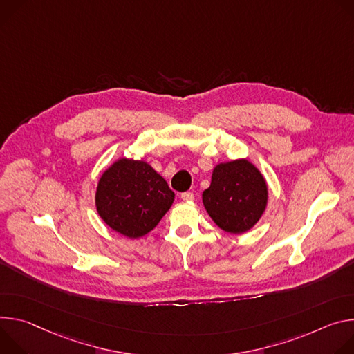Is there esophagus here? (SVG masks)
<instances>
[{
	"mask_svg": "<svg viewBox=\"0 0 354 354\" xmlns=\"http://www.w3.org/2000/svg\"><path fill=\"white\" fill-rule=\"evenodd\" d=\"M181 200L183 201H194V194L192 192H183L181 194Z\"/></svg>",
	"mask_w": 354,
	"mask_h": 354,
	"instance_id": "obj_1",
	"label": "esophagus"
}]
</instances>
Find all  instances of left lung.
I'll use <instances>...</instances> for the list:
<instances>
[{
    "instance_id": "left-lung-1",
    "label": "left lung",
    "mask_w": 354,
    "mask_h": 354,
    "mask_svg": "<svg viewBox=\"0 0 354 354\" xmlns=\"http://www.w3.org/2000/svg\"><path fill=\"white\" fill-rule=\"evenodd\" d=\"M268 187L261 171L248 159L218 163L203 204L211 219L225 232L250 230L266 212Z\"/></svg>"
}]
</instances>
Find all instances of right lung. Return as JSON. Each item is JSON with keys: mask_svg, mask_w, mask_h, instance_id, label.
Instances as JSON below:
<instances>
[{"mask_svg": "<svg viewBox=\"0 0 354 354\" xmlns=\"http://www.w3.org/2000/svg\"><path fill=\"white\" fill-rule=\"evenodd\" d=\"M174 203V192L147 162L115 160L101 174L95 191L100 218L116 233L139 239L153 230Z\"/></svg>", "mask_w": 354, "mask_h": 354, "instance_id": "obj_1", "label": "right lung"}]
</instances>
